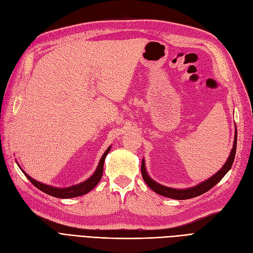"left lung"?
<instances>
[{
	"mask_svg": "<svg viewBox=\"0 0 253 253\" xmlns=\"http://www.w3.org/2000/svg\"><path fill=\"white\" fill-rule=\"evenodd\" d=\"M237 138H238V134L236 130V135H234V141H233V147L230 152V155L228 157L227 161L225 162V164L223 165V168L215 172L214 175L211 178H208L207 180L199 183L196 186L194 187H189L186 189H176V188H171V187H168L159 184L156 181H154L149 175H147L146 169H145V163H144V159L142 160L141 163V173L143 180L145 181V183L147 185L150 186V188H152L156 194L168 197L170 199H175V200H186V199H191L198 197L202 194H205L206 191L210 190L211 188H212L215 184L219 183L222 178L228 172V170L231 169L232 163L234 160V157H236V151H237Z\"/></svg>",
	"mask_w": 253,
	"mask_h": 253,
	"instance_id": "1",
	"label": "left lung"
}]
</instances>
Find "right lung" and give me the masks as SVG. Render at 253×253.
<instances>
[{
  "mask_svg": "<svg viewBox=\"0 0 253 253\" xmlns=\"http://www.w3.org/2000/svg\"><path fill=\"white\" fill-rule=\"evenodd\" d=\"M110 150H111V146H109V149L106 152H104V154L102 155L101 159L98 163V167H97L96 170L94 171L93 175L88 180H85L84 182H82L77 185H72V186L65 187V188H57V187H53V186H50V185H47V184H43V183H41L37 180H34L29 175H27V173H26L21 168L20 169H22V171L24 172V175L28 178V180L32 183V184L36 187H38L40 190H42V193L50 195L52 197H55V198H60V199L75 198V197H80V196L88 194L89 191H91L95 186L98 184V182L100 181V179L102 177L104 159H106V157L109 154ZM17 165H19V164H17ZM19 167H20V165H19Z\"/></svg>",
  "mask_w": 253,
  "mask_h": 253,
  "instance_id": "add662e5",
  "label": "right lung"
}]
</instances>
